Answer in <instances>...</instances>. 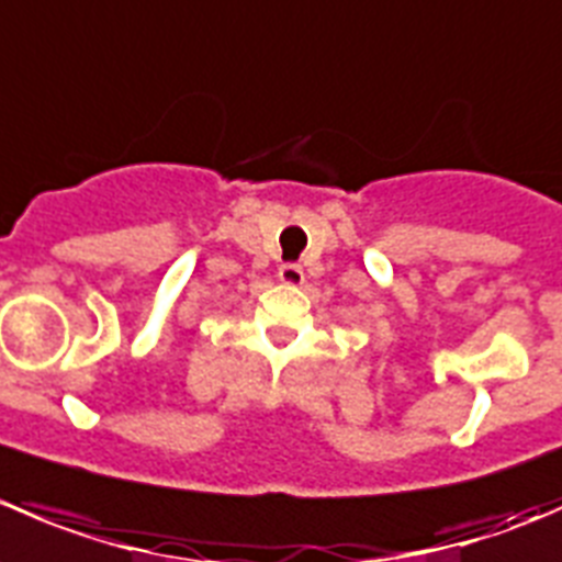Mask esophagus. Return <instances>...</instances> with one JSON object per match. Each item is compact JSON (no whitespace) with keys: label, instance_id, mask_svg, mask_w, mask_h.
<instances>
[{"label":"esophagus","instance_id":"esophagus-1","mask_svg":"<svg viewBox=\"0 0 562 562\" xmlns=\"http://www.w3.org/2000/svg\"><path fill=\"white\" fill-rule=\"evenodd\" d=\"M277 277H280L282 285H302L304 282V269L299 263H282L280 271H277Z\"/></svg>","mask_w":562,"mask_h":562}]
</instances>
